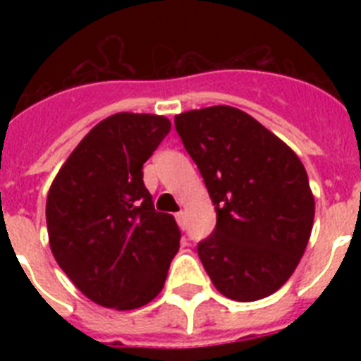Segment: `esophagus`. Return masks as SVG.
Masks as SVG:
<instances>
[{"label":"esophagus","instance_id":"esophagus-1","mask_svg":"<svg viewBox=\"0 0 361 361\" xmlns=\"http://www.w3.org/2000/svg\"><path fill=\"white\" fill-rule=\"evenodd\" d=\"M175 220H177V224L180 226V228H184V226H186V213L184 212L175 213Z\"/></svg>","mask_w":361,"mask_h":361}]
</instances>
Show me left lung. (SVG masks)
Here are the masks:
<instances>
[{
	"label": "left lung",
	"mask_w": 361,
	"mask_h": 361,
	"mask_svg": "<svg viewBox=\"0 0 361 361\" xmlns=\"http://www.w3.org/2000/svg\"><path fill=\"white\" fill-rule=\"evenodd\" d=\"M216 212L199 242L213 286L237 302H255L288 282L307 247L314 197L305 168L275 133L233 106L175 116Z\"/></svg>",
	"instance_id": "8db88e82"
}]
</instances>
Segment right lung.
Masks as SVG:
<instances>
[{"label": "right lung", "instance_id": "obj_1", "mask_svg": "<svg viewBox=\"0 0 361 361\" xmlns=\"http://www.w3.org/2000/svg\"><path fill=\"white\" fill-rule=\"evenodd\" d=\"M162 116L121 111L94 126L70 153L47 197L56 262L103 307L130 311L164 288L180 231L155 212L142 164L168 135Z\"/></svg>", "mask_w": 361, "mask_h": 361}]
</instances>
